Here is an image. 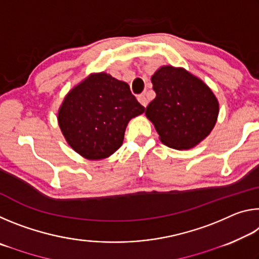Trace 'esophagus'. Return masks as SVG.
Instances as JSON below:
<instances>
[{"label":"esophagus","mask_w":259,"mask_h":259,"mask_svg":"<svg viewBox=\"0 0 259 259\" xmlns=\"http://www.w3.org/2000/svg\"><path fill=\"white\" fill-rule=\"evenodd\" d=\"M138 102L143 105L144 107H146L147 106V104H148V100H147V98L145 97V95H139L138 96Z\"/></svg>","instance_id":"obj_1"}]
</instances>
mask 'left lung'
Listing matches in <instances>:
<instances>
[{
	"instance_id": "left-lung-1",
	"label": "left lung",
	"mask_w": 259,
	"mask_h": 259,
	"mask_svg": "<svg viewBox=\"0 0 259 259\" xmlns=\"http://www.w3.org/2000/svg\"><path fill=\"white\" fill-rule=\"evenodd\" d=\"M156 97L146 107L160 140L175 150L194 147L211 133L219 105L210 88L184 68L162 66L152 76Z\"/></svg>"
}]
</instances>
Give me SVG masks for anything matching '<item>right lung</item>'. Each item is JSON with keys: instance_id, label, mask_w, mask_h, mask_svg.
<instances>
[{"instance_id": "add662e5", "label": "right lung", "mask_w": 259, "mask_h": 259, "mask_svg": "<svg viewBox=\"0 0 259 259\" xmlns=\"http://www.w3.org/2000/svg\"><path fill=\"white\" fill-rule=\"evenodd\" d=\"M144 111L128 83L106 73L91 74L65 97L58 123L74 151L102 160L119 150L128 122Z\"/></svg>"}]
</instances>
